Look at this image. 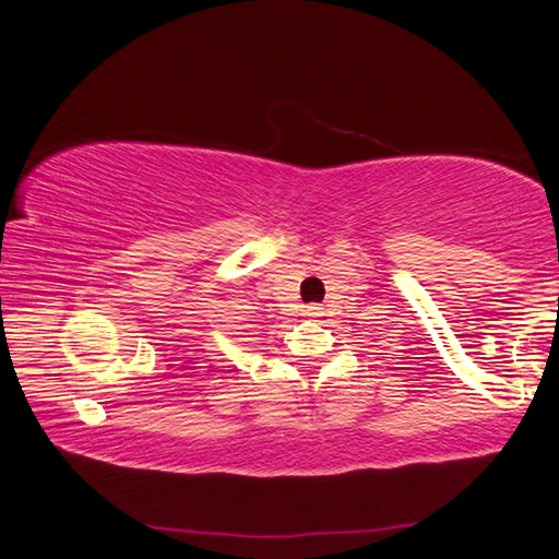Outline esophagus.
<instances>
[{"label": "esophagus", "mask_w": 559, "mask_h": 559, "mask_svg": "<svg viewBox=\"0 0 559 559\" xmlns=\"http://www.w3.org/2000/svg\"><path fill=\"white\" fill-rule=\"evenodd\" d=\"M306 312L310 314V318H318V314H322V308L320 306H306Z\"/></svg>", "instance_id": "1"}]
</instances>
